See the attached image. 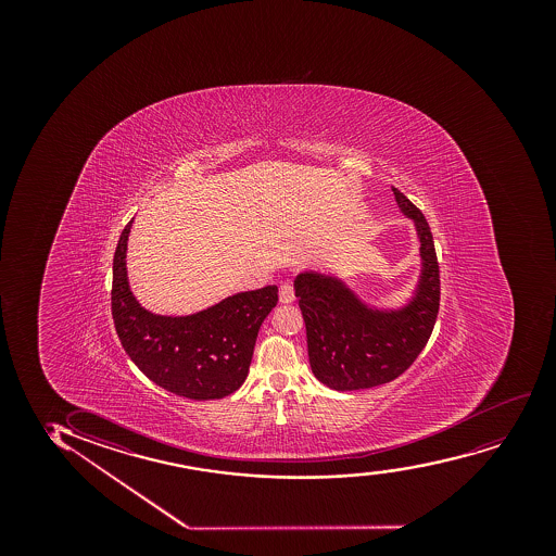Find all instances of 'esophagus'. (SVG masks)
I'll list each match as a JSON object with an SVG mask.
<instances>
[{"mask_svg":"<svg viewBox=\"0 0 556 556\" xmlns=\"http://www.w3.org/2000/svg\"><path fill=\"white\" fill-rule=\"evenodd\" d=\"M294 301L293 281H281L280 283V302L281 304H289Z\"/></svg>","mask_w":556,"mask_h":556,"instance_id":"obj_1","label":"esophagus"}]
</instances>
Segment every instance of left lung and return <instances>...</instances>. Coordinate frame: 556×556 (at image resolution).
<instances>
[{
    "instance_id": "obj_1",
    "label": "left lung",
    "mask_w": 556,
    "mask_h": 556,
    "mask_svg": "<svg viewBox=\"0 0 556 556\" xmlns=\"http://www.w3.org/2000/svg\"><path fill=\"white\" fill-rule=\"evenodd\" d=\"M393 192L401 210L415 220L425 267L419 293L406 309H367L333 278L306 273L294 280L313 375L332 390H369L395 380L414 364L434 330L441 294L434 237L421 210L396 187Z\"/></svg>"
}]
</instances>
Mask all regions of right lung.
I'll use <instances>...</instances> for the list:
<instances>
[{"mask_svg": "<svg viewBox=\"0 0 556 556\" xmlns=\"http://www.w3.org/2000/svg\"><path fill=\"white\" fill-rule=\"evenodd\" d=\"M122 230L113 257L111 312L124 351L152 382L191 401L223 399L249 375L260 326L278 304V288L233 294L189 317H161L135 301L126 276L131 228Z\"/></svg>", "mask_w": 556, "mask_h": 556, "instance_id": "right-lung-1", "label": "right lung"}]
</instances>
